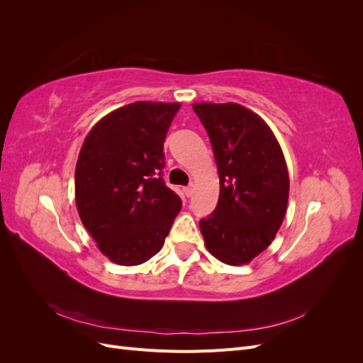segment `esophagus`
I'll return each mask as SVG.
<instances>
[{
  "instance_id": "34e87169",
  "label": "esophagus",
  "mask_w": 363,
  "mask_h": 363,
  "mask_svg": "<svg viewBox=\"0 0 363 363\" xmlns=\"http://www.w3.org/2000/svg\"><path fill=\"white\" fill-rule=\"evenodd\" d=\"M183 191H184L186 196H191V195H192V192H194V184H189V186H186V188H184Z\"/></svg>"
}]
</instances>
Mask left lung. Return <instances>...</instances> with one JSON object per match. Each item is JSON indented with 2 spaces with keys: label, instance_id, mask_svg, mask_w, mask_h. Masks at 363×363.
<instances>
[{
  "label": "left lung",
  "instance_id": "8db88e82",
  "mask_svg": "<svg viewBox=\"0 0 363 363\" xmlns=\"http://www.w3.org/2000/svg\"><path fill=\"white\" fill-rule=\"evenodd\" d=\"M219 174L215 211L200 221L207 250L227 265L251 262L272 242L286 213L289 175L272 130L236 103H195Z\"/></svg>",
  "mask_w": 363,
  "mask_h": 363
}]
</instances>
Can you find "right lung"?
<instances>
[{"mask_svg": "<svg viewBox=\"0 0 363 363\" xmlns=\"http://www.w3.org/2000/svg\"><path fill=\"white\" fill-rule=\"evenodd\" d=\"M180 103L138 101L94 125L75 167V204L96 247L133 267L160 251L180 196L162 177L163 142Z\"/></svg>", "mask_w": 363, "mask_h": 363, "instance_id": "1", "label": "right lung"}]
</instances>
